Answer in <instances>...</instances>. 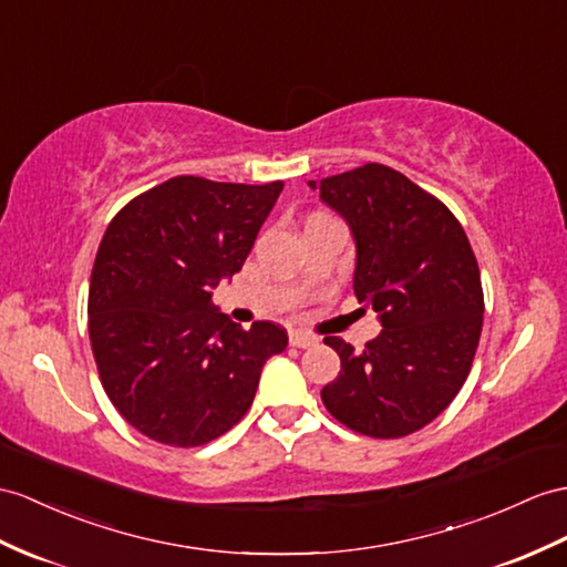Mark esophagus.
I'll return each instance as SVG.
<instances>
[{
  "label": "esophagus",
  "mask_w": 567,
  "mask_h": 567,
  "mask_svg": "<svg viewBox=\"0 0 567 567\" xmlns=\"http://www.w3.org/2000/svg\"><path fill=\"white\" fill-rule=\"evenodd\" d=\"M288 339H291V347H296V349H310L317 343V337L306 334V331H291V337Z\"/></svg>",
  "instance_id": "1"
}]
</instances>
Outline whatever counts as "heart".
I'll list each match as a JSON object with an SVG mask.
<instances>
[{
  "label": "heart",
  "instance_id": "heart-1",
  "mask_svg": "<svg viewBox=\"0 0 567 567\" xmlns=\"http://www.w3.org/2000/svg\"><path fill=\"white\" fill-rule=\"evenodd\" d=\"M312 218H324V216H312ZM312 218H310V220H312Z\"/></svg>",
  "mask_w": 567,
  "mask_h": 567
}]
</instances>
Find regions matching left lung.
<instances>
[{
  "label": "left lung",
  "instance_id": "1",
  "mask_svg": "<svg viewBox=\"0 0 567 567\" xmlns=\"http://www.w3.org/2000/svg\"><path fill=\"white\" fill-rule=\"evenodd\" d=\"M320 197L349 220L353 291L382 322L363 351L324 337L341 370L322 402L361 435H411L452 404L472 370L483 324L476 255L457 216L390 165L324 177Z\"/></svg>",
  "mask_w": 567,
  "mask_h": 567
}]
</instances>
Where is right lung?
I'll return each instance as SVG.
<instances>
[{
	"instance_id": "add662e5",
	"label": "right lung",
	"mask_w": 567,
	"mask_h": 567,
	"mask_svg": "<svg viewBox=\"0 0 567 567\" xmlns=\"http://www.w3.org/2000/svg\"><path fill=\"white\" fill-rule=\"evenodd\" d=\"M284 189L177 175L110 220L93 261L89 337L120 416L171 447H199L236 425L286 329H243L212 308L238 274Z\"/></svg>"
}]
</instances>
